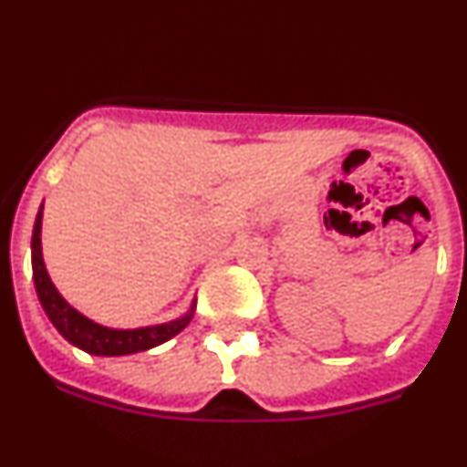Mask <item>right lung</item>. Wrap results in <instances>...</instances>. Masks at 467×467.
I'll return each instance as SVG.
<instances>
[{"instance_id": "obj_1", "label": "right lung", "mask_w": 467, "mask_h": 467, "mask_svg": "<svg viewBox=\"0 0 467 467\" xmlns=\"http://www.w3.org/2000/svg\"><path fill=\"white\" fill-rule=\"evenodd\" d=\"M41 223H43V204L34 221L32 233V269H34V285H36L38 302H41L43 311L50 317L52 325L57 327V332L62 334L68 343H73L80 350L89 352V355L99 357H119V355H133V352L150 350V348L161 346V343L170 341L172 337L184 329L193 317L195 302L191 304L189 311L177 320L161 322V325L151 327H138V329H112V327H103L99 322L89 320L82 316L80 311L71 306L67 299L59 295L55 283L47 276L46 263H43L41 251Z\"/></svg>"}]
</instances>
